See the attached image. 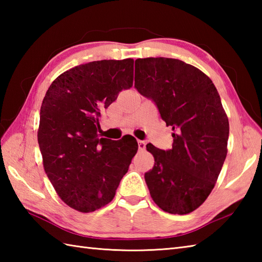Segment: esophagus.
<instances>
[{
    "mask_svg": "<svg viewBox=\"0 0 262 262\" xmlns=\"http://www.w3.org/2000/svg\"><path fill=\"white\" fill-rule=\"evenodd\" d=\"M137 143H138V148H140L141 151H144V149H145V147H146V143L144 141H140V140L137 141Z\"/></svg>",
    "mask_w": 262,
    "mask_h": 262,
    "instance_id": "34e87169",
    "label": "esophagus"
}]
</instances>
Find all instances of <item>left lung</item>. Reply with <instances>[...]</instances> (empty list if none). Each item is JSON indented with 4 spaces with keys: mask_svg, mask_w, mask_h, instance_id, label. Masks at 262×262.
Segmentation results:
<instances>
[{
    "mask_svg": "<svg viewBox=\"0 0 262 262\" xmlns=\"http://www.w3.org/2000/svg\"><path fill=\"white\" fill-rule=\"evenodd\" d=\"M135 88L174 132L168 151L146 145L155 161L145 173L151 197L166 213H191L213 190L227 154L230 125L220 94L202 71L165 57L136 59Z\"/></svg>",
    "mask_w": 262,
    "mask_h": 262,
    "instance_id": "8db88e82",
    "label": "left lung"
}]
</instances>
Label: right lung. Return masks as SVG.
<instances>
[{"label": "right lung", "mask_w": 262, "mask_h": 262, "mask_svg": "<svg viewBox=\"0 0 262 262\" xmlns=\"http://www.w3.org/2000/svg\"><path fill=\"white\" fill-rule=\"evenodd\" d=\"M133 79L134 59L96 60L60 74L42 100L37 136L43 169L59 198L81 213L114 199L137 152L134 137L122 144L98 136L101 110Z\"/></svg>", "instance_id": "1"}]
</instances>
